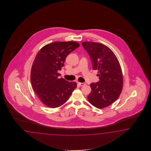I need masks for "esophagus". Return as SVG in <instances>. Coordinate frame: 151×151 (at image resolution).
<instances>
[{"label": "esophagus", "mask_w": 151, "mask_h": 151, "mask_svg": "<svg viewBox=\"0 0 151 151\" xmlns=\"http://www.w3.org/2000/svg\"><path fill=\"white\" fill-rule=\"evenodd\" d=\"M78 84L79 85V86H83L85 85V83H78Z\"/></svg>", "instance_id": "esophagus-1"}]
</instances>
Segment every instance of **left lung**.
I'll return each mask as SVG.
<instances>
[{"label": "left lung", "instance_id": "8db88e82", "mask_svg": "<svg viewBox=\"0 0 151 151\" xmlns=\"http://www.w3.org/2000/svg\"><path fill=\"white\" fill-rule=\"evenodd\" d=\"M90 55L93 70H98L99 81L90 84L91 92L88 100L98 109L109 106L118 98L122 91L123 77L119 61L107 46L95 42H83Z\"/></svg>", "mask_w": 151, "mask_h": 151}]
</instances>
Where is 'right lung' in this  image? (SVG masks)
<instances>
[{"label": "right lung", "instance_id": "obj_1", "mask_svg": "<svg viewBox=\"0 0 151 151\" xmlns=\"http://www.w3.org/2000/svg\"><path fill=\"white\" fill-rule=\"evenodd\" d=\"M79 46L77 42H54L42 47L36 55L31 71V83L37 96L46 106H61L77 87L76 82L59 78L58 71L64 66L68 55Z\"/></svg>", "mask_w": 151, "mask_h": 151}]
</instances>
